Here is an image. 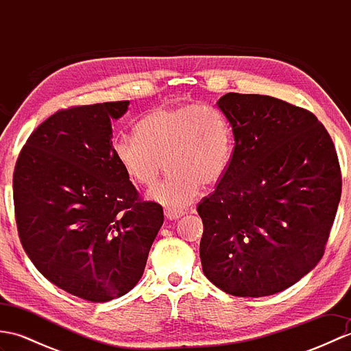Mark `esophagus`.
<instances>
[{"mask_svg":"<svg viewBox=\"0 0 351 351\" xmlns=\"http://www.w3.org/2000/svg\"><path fill=\"white\" fill-rule=\"evenodd\" d=\"M164 215H166L169 220H176V219L182 217L184 211H175V210H169V208H166V210H164Z\"/></svg>","mask_w":351,"mask_h":351,"instance_id":"34e87169","label":"esophagus"}]
</instances>
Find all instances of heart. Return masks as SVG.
<instances>
[{"mask_svg":"<svg viewBox=\"0 0 351 351\" xmlns=\"http://www.w3.org/2000/svg\"><path fill=\"white\" fill-rule=\"evenodd\" d=\"M136 134L116 138L117 162L138 185L151 187V197L169 210L182 211L202 190L219 184L234 155V131L226 114L213 106L180 104L158 107L141 117Z\"/></svg>","mask_w":351,"mask_h":351,"instance_id":"1","label":"heart"}]
</instances>
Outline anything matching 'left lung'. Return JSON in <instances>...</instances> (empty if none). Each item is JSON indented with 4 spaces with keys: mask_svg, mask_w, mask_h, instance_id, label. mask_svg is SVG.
<instances>
[{
    "mask_svg": "<svg viewBox=\"0 0 351 351\" xmlns=\"http://www.w3.org/2000/svg\"><path fill=\"white\" fill-rule=\"evenodd\" d=\"M217 106L235 146L197 205L202 270L237 297L280 293L324 255L342 187L337 149L311 111L273 96L226 93Z\"/></svg>",
    "mask_w": 351,
    "mask_h": 351,
    "instance_id": "1",
    "label": "left lung"
}]
</instances>
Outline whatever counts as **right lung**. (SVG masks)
Returning a JSON list of instances; mask_svg holds the SVG:
<instances>
[{"label": "right lung", "mask_w": 351, "mask_h": 351, "mask_svg": "<svg viewBox=\"0 0 351 351\" xmlns=\"http://www.w3.org/2000/svg\"><path fill=\"white\" fill-rule=\"evenodd\" d=\"M130 101L60 110L28 137L13 173L14 217L28 258L66 293L93 303L137 285L164 221L113 152L111 121Z\"/></svg>", "instance_id": "add662e5"}]
</instances>
